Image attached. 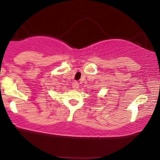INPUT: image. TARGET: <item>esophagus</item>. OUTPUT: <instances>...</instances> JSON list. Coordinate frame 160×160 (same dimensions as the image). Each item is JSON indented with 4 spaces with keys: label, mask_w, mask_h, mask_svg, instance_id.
<instances>
[{
    "label": "esophagus",
    "mask_w": 160,
    "mask_h": 160,
    "mask_svg": "<svg viewBox=\"0 0 160 160\" xmlns=\"http://www.w3.org/2000/svg\"><path fill=\"white\" fill-rule=\"evenodd\" d=\"M72 87L74 90H77V89L79 88V83H78V82H74L73 83H72Z\"/></svg>",
    "instance_id": "1"
}]
</instances>
